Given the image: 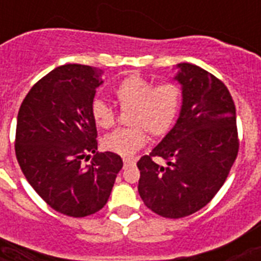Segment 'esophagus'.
I'll list each match as a JSON object with an SVG mask.
<instances>
[{
  "label": "esophagus",
  "instance_id": "34e87169",
  "mask_svg": "<svg viewBox=\"0 0 261 261\" xmlns=\"http://www.w3.org/2000/svg\"><path fill=\"white\" fill-rule=\"evenodd\" d=\"M123 164H124V167H128V165H134L135 160L130 159V157H124V159H123Z\"/></svg>",
  "mask_w": 261,
  "mask_h": 261
}]
</instances>
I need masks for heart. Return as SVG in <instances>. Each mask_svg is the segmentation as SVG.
I'll use <instances>...</instances> for the list:
<instances>
[{"label": "heart", "instance_id": "heart-1", "mask_svg": "<svg viewBox=\"0 0 261 261\" xmlns=\"http://www.w3.org/2000/svg\"><path fill=\"white\" fill-rule=\"evenodd\" d=\"M114 97L123 112L128 111L126 122L130 127L119 128L101 141L104 150L119 155H133L146 143L147 135L163 138L177 118L181 104V89L174 83L155 84L142 75H127L115 87ZM94 124L108 130L116 122V112L102 100L90 106Z\"/></svg>", "mask_w": 261, "mask_h": 261}]
</instances>
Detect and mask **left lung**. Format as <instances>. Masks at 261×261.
I'll list each match as a JSON object with an SVG mask.
<instances>
[{
  "label": "left lung",
  "instance_id": "8db88e82",
  "mask_svg": "<svg viewBox=\"0 0 261 261\" xmlns=\"http://www.w3.org/2000/svg\"><path fill=\"white\" fill-rule=\"evenodd\" d=\"M181 112L167 137L137 163L138 192L153 213L182 218L214 198L240 149L236 106L226 85L202 67L178 65ZM167 161L161 167L154 161Z\"/></svg>",
  "mask_w": 261,
  "mask_h": 261
}]
</instances>
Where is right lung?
Instances as JSON below:
<instances>
[{"label": "right lung", "mask_w": 261, "mask_h": 261, "mask_svg": "<svg viewBox=\"0 0 261 261\" xmlns=\"http://www.w3.org/2000/svg\"><path fill=\"white\" fill-rule=\"evenodd\" d=\"M98 74L85 65L57 67L31 88L17 115L14 151L22 173L51 208L74 218L106 206L123 167L116 153H96L90 106ZM89 152L95 155L85 167Z\"/></svg>", "instance_id": "obj_1"}]
</instances>
